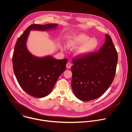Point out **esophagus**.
Here are the masks:
<instances>
[{"label":"esophagus","mask_w":132,"mask_h":132,"mask_svg":"<svg viewBox=\"0 0 132 132\" xmlns=\"http://www.w3.org/2000/svg\"><path fill=\"white\" fill-rule=\"evenodd\" d=\"M71 64L70 63H67V64H66V68L67 69H70L71 68Z\"/></svg>","instance_id":"1"}]
</instances>
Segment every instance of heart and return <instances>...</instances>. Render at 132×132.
Instances as JSON below:
<instances>
[{
    "label": "heart",
    "instance_id": "heart-1",
    "mask_svg": "<svg viewBox=\"0 0 132 132\" xmlns=\"http://www.w3.org/2000/svg\"><path fill=\"white\" fill-rule=\"evenodd\" d=\"M67 46L71 49L77 48L76 53L79 58L86 57L95 52L99 46V42L96 38L91 37L86 34H75L70 36L67 41Z\"/></svg>",
    "mask_w": 132,
    "mask_h": 132
}]
</instances>
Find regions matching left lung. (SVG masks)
<instances>
[{"label": "left lung", "instance_id": "obj_1", "mask_svg": "<svg viewBox=\"0 0 132 132\" xmlns=\"http://www.w3.org/2000/svg\"><path fill=\"white\" fill-rule=\"evenodd\" d=\"M105 43L98 53L73 59L71 87L75 96L88 101L101 96L113 81L118 54L111 37L105 34Z\"/></svg>", "mask_w": 132, "mask_h": 132}]
</instances>
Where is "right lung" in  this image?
I'll return each mask as SVG.
<instances>
[{
	"label": "right lung",
	"instance_id": "right-lung-1",
	"mask_svg": "<svg viewBox=\"0 0 132 132\" xmlns=\"http://www.w3.org/2000/svg\"><path fill=\"white\" fill-rule=\"evenodd\" d=\"M57 24H32L19 37L14 46L12 64L15 77L23 90L35 98H43L52 91L60 75L65 70L67 59L56 60L51 55L39 57L28 50L30 31L54 30Z\"/></svg>",
	"mask_w": 132,
	"mask_h": 132
}]
</instances>
